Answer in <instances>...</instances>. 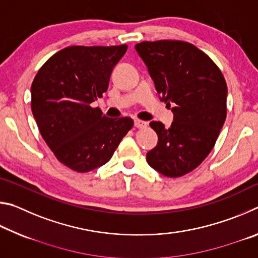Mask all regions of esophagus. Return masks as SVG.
Instances as JSON below:
<instances>
[{
  "mask_svg": "<svg viewBox=\"0 0 258 258\" xmlns=\"http://www.w3.org/2000/svg\"><path fill=\"white\" fill-rule=\"evenodd\" d=\"M134 126L137 128H145V127H147V123H146V121H143V120L135 119L134 120Z\"/></svg>",
  "mask_w": 258,
  "mask_h": 258,
  "instance_id": "esophagus-1",
  "label": "esophagus"
}]
</instances>
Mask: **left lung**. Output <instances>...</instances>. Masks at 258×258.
I'll list each match as a JSON object with an SVG mask.
<instances>
[{"label":"left lung","instance_id":"1","mask_svg":"<svg viewBox=\"0 0 258 258\" xmlns=\"http://www.w3.org/2000/svg\"><path fill=\"white\" fill-rule=\"evenodd\" d=\"M147 64L161 101L174 112L165 127L151 121L158 145L147 154L152 168L167 177H180L203 163L215 146L226 118L223 74L194 44L176 40L145 41L135 45Z\"/></svg>","mask_w":258,"mask_h":258}]
</instances>
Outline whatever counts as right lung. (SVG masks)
<instances>
[{"label":"right lung","mask_w":258,"mask_h":258,"mask_svg":"<svg viewBox=\"0 0 258 258\" xmlns=\"http://www.w3.org/2000/svg\"><path fill=\"white\" fill-rule=\"evenodd\" d=\"M127 45L68 46L40 68L32 83V111L61 164L86 173L109 161L133 119L108 118L91 103L101 98Z\"/></svg>","instance_id":"right-lung-1"}]
</instances>
